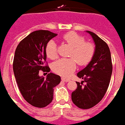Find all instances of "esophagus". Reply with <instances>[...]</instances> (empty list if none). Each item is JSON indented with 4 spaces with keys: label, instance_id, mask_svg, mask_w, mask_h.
Masks as SVG:
<instances>
[{
    "label": "esophagus",
    "instance_id": "esophagus-1",
    "mask_svg": "<svg viewBox=\"0 0 125 125\" xmlns=\"http://www.w3.org/2000/svg\"><path fill=\"white\" fill-rule=\"evenodd\" d=\"M61 80L62 81H64V82H68V81H70L69 79L68 78H64V77H62V79H61Z\"/></svg>",
    "mask_w": 125,
    "mask_h": 125
}]
</instances>
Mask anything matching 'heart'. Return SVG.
Wrapping results in <instances>:
<instances>
[{
  "label": "heart",
  "mask_w": 125,
  "mask_h": 125,
  "mask_svg": "<svg viewBox=\"0 0 125 125\" xmlns=\"http://www.w3.org/2000/svg\"><path fill=\"white\" fill-rule=\"evenodd\" d=\"M62 40L72 47L70 52L71 58H61L52 64V69L54 72L63 77H67L76 69V61L81 66L89 63L94 56L95 45L92 42H85L83 36L74 31L67 33L62 36ZM46 54L48 58L55 59L58 56L57 48L55 42L50 40L46 46Z\"/></svg>",
  "instance_id": "obj_1"
}]
</instances>
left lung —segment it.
Masks as SVG:
<instances>
[{
    "label": "left lung",
    "instance_id": "1",
    "mask_svg": "<svg viewBox=\"0 0 125 125\" xmlns=\"http://www.w3.org/2000/svg\"><path fill=\"white\" fill-rule=\"evenodd\" d=\"M94 42L95 54L89 64L77 74L83 81L76 82L77 87L71 94L73 103L81 109H89L103 98L109 85L112 72L109 47L95 33L86 31ZM85 82L84 85L83 83Z\"/></svg>",
    "mask_w": 125,
    "mask_h": 125
}]
</instances>
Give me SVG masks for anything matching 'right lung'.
I'll return each mask as SVG.
<instances>
[{"instance_id":"obj_1","label":"right lung","mask_w":125,"mask_h":125,"mask_svg":"<svg viewBox=\"0 0 125 125\" xmlns=\"http://www.w3.org/2000/svg\"><path fill=\"white\" fill-rule=\"evenodd\" d=\"M56 33L48 30L33 31L19 42L13 60V71L21 95L33 106L44 108L53 100L54 87L61 82V77L52 73L46 78L39 75V71L50 72L44 66L46 46Z\"/></svg>"}]
</instances>
